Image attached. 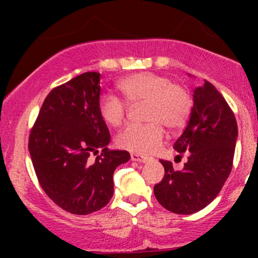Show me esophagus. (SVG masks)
<instances>
[{"label": "esophagus", "mask_w": 258, "mask_h": 258, "mask_svg": "<svg viewBox=\"0 0 258 258\" xmlns=\"http://www.w3.org/2000/svg\"><path fill=\"white\" fill-rule=\"evenodd\" d=\"M131 160L137 161V162H141V163H146L148 161V158L144 157V156L141 155H137V153H131Z\"/></svg>", "instance_id": "esophagus-1"}]
</instances>
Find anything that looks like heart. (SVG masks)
Listing matches in <instances>:
<instances>
[{"label":"heart","mask_w":258,"mask_h":258,"mask_svg":"<svg viewBox=\"0 0 258 258\" xmlns=\"http://www.w3.org/2000/svg\"><path fill=\"white\" fill-rule=\"evenodd\" d=\"M118 88L127 102L147 103L145 107L147 123L128 124L116 137L118 147L134 153H152L162 142L163 127L170 132L178 131L191 113L189 93L167 76L141 72L122 80ZM98 113L106 124L118 127L126 118L127 103L106 93L98 100Z\"/></svg>","instance_id":"obj_1"}]
</instances>
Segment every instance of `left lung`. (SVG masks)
<instances>
[{
  "label": "left lung",
  "mask_w": 258,
  "mask_h": 258,
  "mask_svg": "<svg viewBox=\"0 0 258 258\" xmlns=\"http://www.w3.org/2000/svg\"><path fill=\"white\" fill-rule=\"evenodd\" d=\"M238 130L235 114L209 81L194 91V107L173 148L188 153L183 170L161 160L165 176L153 192L161 206L178 215L205 209L220 194L232 170Z\"/></svg>",
  "instance_id": "obj_1"
}]
</instances>
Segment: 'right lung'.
I'll return each instance as SVG.
<instances>
[{
	"label": "right lung",
	"instance_id": "obj_1",
	"mask_svg": "<svg viewBox=\"0 0 258 258\" xmlns=\"http://www.w3.org/2000/svg\"><path fill=\"white\" fill-rule=\"evenodd\" d=\"M98 72H85L54 87L31 128L28 151L41 187L74 215L101 210L113 196V172L130 160L110 150V131L98 113ZM96 156L91 163L88 157Z\"/></svg>",
	"mask_w": 258,
	"mask_h": 258
}]
</instances>
